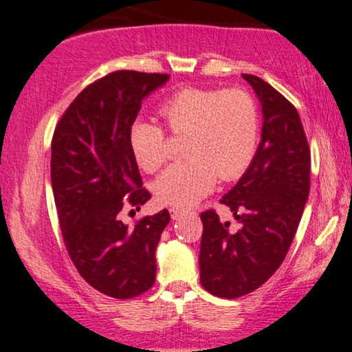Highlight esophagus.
Returning <instances> with one entry per match:
<instances>
[{"mask_svg": "<svg viewBox=\"0 0 352 352\" xmlns=\"http://www.w3.org/2000/svg\"><path fill=\"white\" fill-rule=\"evenodd\" d=\"M169 214H171V219L173 220H177L181 215H183V212L177 210V209H171V210H169Z\"/></svg>", "mask_w": 352, "mask_h": 352, "instance_id": "esophagus-1", "label": "esophagus"}]
</instances>
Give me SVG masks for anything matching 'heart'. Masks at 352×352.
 Instances as JSON below:
<instances>
[{
  "mask_svg": "<svg viewBox=\"0 0 352 352\" xmlns=\"http://www.w3.org/2000/svg\"><path fill=\"white\" fill-rule=\"evenodd\" d=\"M160 116L173 133L188 132L184 155L189 156L155 181V196L164 206H194L214 189L217 177L235 179L253 162L259 119L246 91L186 88L162 102ZM127 140L143 171L155 173L166 162L164 132L156 124L133 120Z\"/></svg>",
  "mask_w": 352,
  "mask_h": 352,
  "instance_id": "b5f03b06",
  "label": "heart"
}]
</instances>
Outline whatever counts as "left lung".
<instances>
[{
  "label": "left lung",
  "mask_w": 352,
  "mask_h": 352,
  "mask_svg": "<svg viewBox=\"0 0 352 352\" xmlns=\"http://www.w3.org/2000/svg\"><path fill=\"white\" fill-rule=\"evenodd\" d=\"M241 76L261 104L263 130L253 162L220 201L240 230L230 232L214 210L201 214V284L223 298L246 296L274 274L310 192V150L297 109L261 78Z\"/></svg>",
  "instance_id": "1"
}]
</instances>
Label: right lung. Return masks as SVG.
<instances>
[{
  "mask_svg": "<svg viewBox=\"0 0 352 352\" xmlns=\"http://www.w3.org/2000/svg\"><path fill=\"white\" fill-rule=\"evenodd\" d=\"M169 75L120 70L78 94L52 138L50 177L65 246L91 287L132 298L155 284L156 246L169 212L143 217L133 228L119 220L151 197L127 133L142 101Z\"/></svg>",
  "mask_w": 352,
  "mask_h": 352,
  "instance_id": "obj_1",
  "label": "right lung"
}]
</instances>
